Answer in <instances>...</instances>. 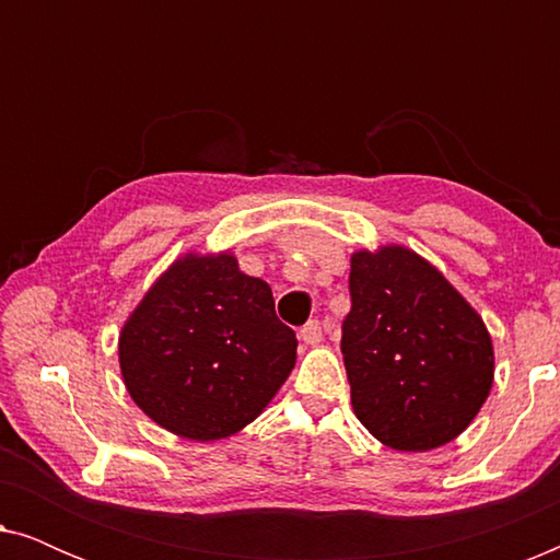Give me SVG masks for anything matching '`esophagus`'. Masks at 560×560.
<instances>
[{
  "mask_svg": "<svg viewBox=\"0 0 560 560\" xmlns=\"http://www.w3.org/2000/svg\"><path fill=\"white\" fill-rule=\"evenodd\" d=\"M301 339L308 343V347H316V343H320V339H324V331H320L318 320H308V324L301 328Z\"/></svg>",
  "mask_w": 560,
  "mask_h": 560,
  "instance_id": "34e87169",
  "label": "esophagus"
}]
</instances>
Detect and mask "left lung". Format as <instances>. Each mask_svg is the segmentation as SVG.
I'll list each match as a JSON object with an SVG mask.
<instances>
[{"label":"left lung","mask_w":560,"mask_h":560,"mask_svg":"<svg viewBox=\"0 0 560 560\" xmlns=\"http://www.w3.org/2000/svg\"><path fill=\"white\" fill-rule=\"evenodd\" d=\"M341 354L351 408L395 451H431L464 433L494 380L485 320L408 247L351 255Z\"/></svg>","instance_id":"8db88e82"}]
</instances>
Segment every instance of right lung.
I'll use <instances>...</instances> for the list:
<instances>
[{
    "label": "right lung",
    "mask_w": 560,
    "mask_h": 560,
    "mask_svg": "<svg viewBox=\"0 0 560 560\" xmlns=\"http://www.w3.org/2000/svg\"><path fill=\"white\" fill-rule=\"evenodd\" d=\"M298 339L272 290L229 252H188L160 275L119 334L127 393L188 441L234 435L267 408L295 366Z\"/></svg>",
    "instance_id": "obj_1"
}]
</instances>
